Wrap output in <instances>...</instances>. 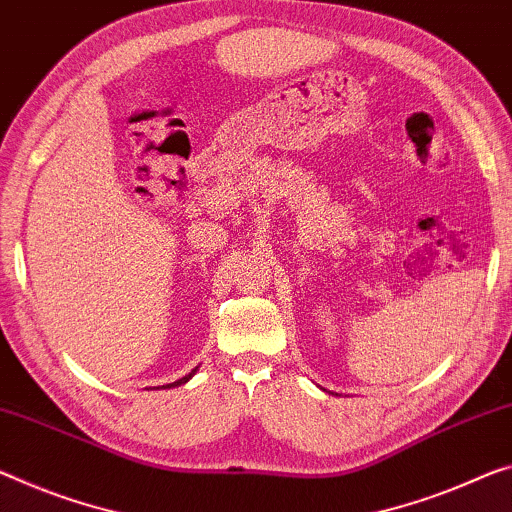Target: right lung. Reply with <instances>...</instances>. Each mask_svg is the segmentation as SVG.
<instances>
[{"mask_svg":"<svg viewBox=\"0 0 512 512\" xmlns=\"http://www.w3.org/2000/svg\"><path fill=\"white\" fill-rule=\"evenodd\" d=\"M196 368H199V366H196ZM196 368H194V371H192V373H187L185 377H180V380H176V382H171V384H164V387H162V389H174V387H180V384H185L187 380H192V375L196 373ZM157 389H160V387H157Z\"/></svg>","mask_w":512,"mask_h":512,"instance_id":"1","label":"right lung"}]
</instances>
